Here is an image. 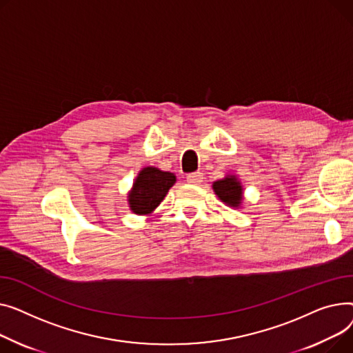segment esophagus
Masks as SVG:
<instances>
[{
    "instance_id": "esophagus-1",
    "label": "esophagus",
    "mask_w": 353,
    "mask_h": 353,
    "mask_svg": "<svg viewBox=\"0 0 353 353\" xmlns=\"http://www.w3.org/2000/svg\"><path fill=\"white\" fill-rule=\"evenodd\" d=\"M186 181H188V183H192V185H199L203 181V174L202 172L190 174L188 176H186Z\"/></svg>"
}]
</instances>
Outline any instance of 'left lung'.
Listing matches in <instances>:
<instances>
[{"mask_svg":"<svg viewBox=\"0 0 353 353\" xmlns=\"http://www.w3.org/2000/svg\"><path fill=\"white\" fill-rule=\"evenodd\" d=\"M215 195L230 208L239 210L243 202V186L236 175L228 174L222 179L212 182Z\"/></svg>","mask_w":353,"mask_h":353,"instance_id":"left-lung-1","label":"left lung"}]
</instances>
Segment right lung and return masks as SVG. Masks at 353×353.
Returning a JSON list of instances; mask_svg holds the SVG:
<instances>
[{
    "mask_svg": "<svg viewBox=\"0 0 353 353\" xmlns=\"http://www.w3.org/2000/svg\"><path fill=\"white\" fill-rule=\"evenodd\" d=\"M176 182L175 174L157 167L142 168L134 179L127 201L132 214L151 215Z\"/></svg>",
    "mask_w": 353,
    "mask_h": 353,
    "instance_id": "1",
    "label": "right lung"
}]
</instances>
